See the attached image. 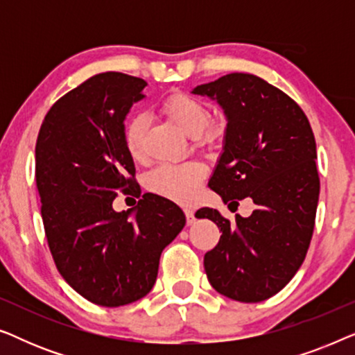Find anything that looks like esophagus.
I'll return each mask as SVG.
<instances>
[{"mask_svg":"<svg viewBox=\"0 0 355 355\" xmlns=\"http://www.w3.org/2000/svg\"><path fill=\"white\" fill-rule=\"evenodd\" d=\"M184 213H186V221H187V225L191 226L193 221H196V213H193L191 208H186V210H184Z\"/></svg>","mask_w":355,"mask_h":355,"instance_id":"obj_1","label":"esophagus"}]
</instances>
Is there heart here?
I'll use <instances>...</instances> for the list:
<instances>
[{
  "mask_svg": "<svg viewBox=\"0 0 355 355\" xmlns=\"http://www.w3.org/2000/svg\"><path fill=\"white\" fill-rule=\"evenodd\" d=\"M159 111L169 121H173L184 134L191 135L200 145H211L220 137V124L207 121V106L196 96L187 94L169 95L162 103ZM145 128H147V123L144 116H134L124 125L123 144L130 158L140 159L144 157ZM202 176V164L196 162L162 164L147 176V187L158 196L171 198L174 202L191 203L197 196Z\"/></svg>",
  "mask_w": 355,
  "mask_h": 355,
  "instance_id": "obj_1",
  "label": "heart"
}]
</instances>
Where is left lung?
<instances>
[{
	"label": "left lung",
	"mask_w": 355,
	"mask_h": 355,
	"mask_svg": "<svg viewBox=\"0 0 355 355\" xmlns=\"http://www.w3.org/2000/svg\"><path fill=\"white\" fill-rule=\"evenodd\" d=\"M192 94L215 100L227 121L208 186L230 208L245 197L257 205L232 223L213 208L196 213L221 231L203 266L220 294L261 302L293 279L312 241L320 193L312 128L291 96L254 74L232 72Z\"/></svg>",
	"instance_id": "obj_1"
}]
</instances>
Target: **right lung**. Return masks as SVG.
Returning a JSON list of instances; mask_svg holds the SVG:
<instances>
[{"label": "right lung", "instance_id": "1", "mask_svg": "<svg viewBox=\"0 0 355 355\" xmlns=\"http://www.w3.org/2000/svg\"><path fill=\"white\" fill-rule=\"evenodd\" d=\"M147 82L101 72L61 96L43 119L35 179L48 247L66 283L101 307H121L152 291L162 252L186 225L176 203L144 193L116 211L118 192L139 196L124 119Z\"/></svg>", "mask_w": 355, "mask_h": 355}]
</instances>
